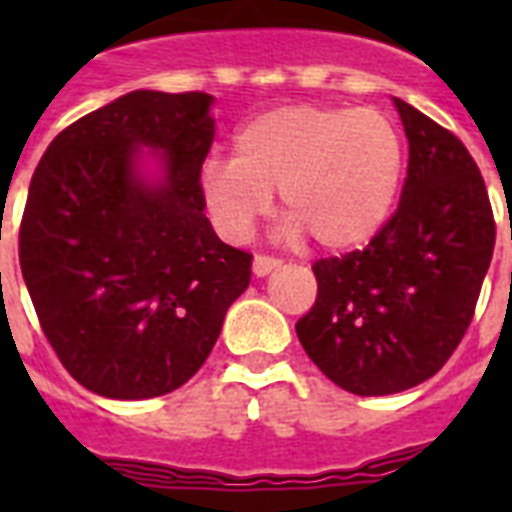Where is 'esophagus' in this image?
Returning <instances> with one entry per match:
<instances>
[{
  "label": "esophagus",
  "mask_w": 512,
  "mask_h": 512,
  "mask_svg": "<svg viewBox=\"0 0 512 512\" xmlns=\"http://www.w3.org/2000/svg\"><path fill=\"white\" fill-rule=\"evenodd\" d=\"M279 265H281V260H276V257L255 255V260H252V271H255V276H268V273L276 271Z\"/></svg>",
  "instance_id": "esophagus-1"
}]
</instances>
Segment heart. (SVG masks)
<instances>
[{
    "label": "heart",
    "instance_id": "heart-1",
    "mask_svg": "<svg viewBox=\"0 0 512 512\" xmlns=\"http://www.w3.org/2000/svg\"><path fill=\"white\" fill-rule=\"evenodd\" d=\"M401 177L404 143L388 116L305 103L241 124L233 159L201 167L199 196L228 241L247 239L279 191L287 236L311 233L324 249H356L388 223Z\"/></svg>",
    "mask_w": 512,
    "mask_h": 512
}]
</instances>
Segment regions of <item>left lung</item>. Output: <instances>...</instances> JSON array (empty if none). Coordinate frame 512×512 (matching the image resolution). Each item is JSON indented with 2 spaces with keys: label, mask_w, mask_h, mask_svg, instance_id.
<instances>
[{
  "label": "left lung",
  "mask_w": 512,
  "mask_h": 512,
  "mask_svg": "<svg viewBox=\"0 0 512 512\" xmlns=\"http://www.w3.org/2000/svg\"><path fill=\"white\" fill-rule=\"evenodd\" d=\"M409 140L398 209L364 249L316 260L297 337L329 380L390 396L441 369L465 337L494 252L484 177L462 140L393 98Z\"/></svg>",
  "instance_id": "left-lung-1"
}]
</instances>
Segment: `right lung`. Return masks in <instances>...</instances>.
<instances>
[{"instance_id": "obj_1", "label": "right lung", "mask_w": 512, "mask_h": 512, "mask_svg": "<svg viewBox=\"0 0 512 512\" xmlns=\"http://www.w3.org/2000/svg\"><path fill=\"white\" fill-rule=\"evenodd\" d=\"M209 108L207 92H127L60 132L31 177L20 271L60 364L98 396L180 388L249 287L252 255L217 239L199 196Z\"/></svg>"}]
</instances>
